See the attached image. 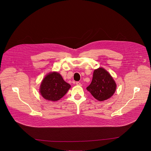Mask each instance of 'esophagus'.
I'll use <instances>...</instances> for the list:
<instances>
[{
	"instance_id": "obj_1",
	"label": "esophagus",
	"mask_w": 151,
	"mask_h": 151,
	"mask_svg": "<svg viewBox=\"0 0 151 151\" xmlns=\"http://www.w3.org/2000/svg\"><path fill=\"white\" fill-rule=\"evenodd\" d=\"M76 84L77 85H78V86H82V84H81L79 82H76Z\"/></svg>"
}]
</instances>
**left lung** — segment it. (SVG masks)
<instances>
[{"instance_id": "1", "label": "left lung", "mask_w": 151, "mask_h": 151, "mask_svg": "<svg viewBox=\"0 0 151 151\" xmlns=\"http://www.w3.org/2000/svg\"><path fill=\"white\" fill-rule=\"evenodd\" d=\"M116 88V85L111 75L100 68L94 70L92 82L86 89L96 99L103 101L114 95Z\"/></svg>"}]
</instances>
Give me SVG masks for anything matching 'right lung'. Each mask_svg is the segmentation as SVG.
I'll return each mask as SVG.
<instances>
[{
  "mask_svg": "<svg viewBox=\"0 0 151 151\" xmlns=\"http://www.w3.org/2000/svg\"><path fill=\"white\" fill-rule=\"evenodd\" d=\"M70 88V85L63 79L59 73L52 72L42 81L40 92L46 100L56 101L62 98Z\"/></svg>",
  "mask_w": 151,
  "mask_h": 151,
  "instance_id": "add662e5",
  "label": "right lung"
}]
</instances>
